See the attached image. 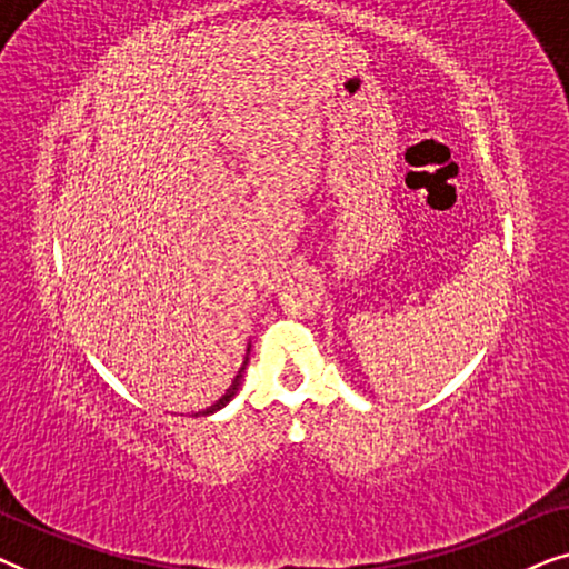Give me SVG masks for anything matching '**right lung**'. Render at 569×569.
I'll return each mask as SVG.
<instances>
[{"label": "right lung", "instance_id": "1", "mask_svg": "<svg viewBox=\"0 0 569 569\" xmlns=\"http://www.w3.org/2000/svg\"><path fill=\"white\" fill-rule=\"evenodd\" d=\"M248 352H251V347H248ZM246 365H248V357H246L243 368H240V370H238V376H236V380H232V386L228 388V391H224V396H222V399H220V401H214V403H212V407H207L204 411H199V415H201V417H207V415H212V411H217V409H222V407H224V403H228V401L232 399V396H236V393H238V388H240V380H243V370H246Z\"/></svg>", "mask_w": 569, "mask_h": 569}]
</instances>
